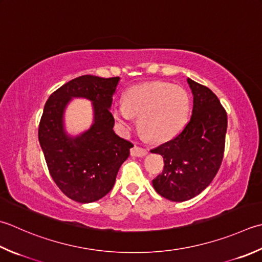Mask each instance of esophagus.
Returning <instances> with one entry per match:
<instances>
[{
	"label": "esophagus",
	"mask_w": 262,
	"mask_h": 262,
	"mask_svg": "<svg viewBox=\"0 0 262 262\" xmlns=\"http://www.w3.org/2000/svg\"><path fill=\"white\" fill-rule=\"evenodd\" d=\"M147 150L144 147H141V146H137L134 145L130 148V156L133 157H144L147 155Z\"/></svg>",
	"instance_id": "34e87169"
}]
</instances>
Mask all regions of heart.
<instances>
[{"label": "heart", "mask_w": 262, "mask_h": 262, "mask_svg": "<svg viewBox=\"0 0 262 262\" xmlns=\"http://www.w3.org/2000/svg\"><path fill=\"white\" fill-rule=\"evenodd\" d=\"M189 96L181 86L151 81L128 90L124 102L114 106L116 121L127 129L134 117L147 138L155 142L170 140L185 125L189 112Z\"/></svg>", "instance_id": "b5f03b06"}]
</instances>
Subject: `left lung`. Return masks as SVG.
<instances>
[{"instance_id": "1", "label": "left lung", "mask_w": 262, "mask_h": 262, "mask_svg": "<svg viewBox=\"0 0 262 262\" xmlns=\"http://www.w3.org/2000/svg\"><path fill=\"white\" fill-rule=\"evenodd\" d=\"M193 94L192 117L172 140L151 150L163 157L165 166L152 181L158 194L183 202L209 186L222 165L227 114L213 92L187 78Z\"/></svg>"}]
</instances>
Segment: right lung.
<instances>
[{
    "instance_id": "add662e5",
    "label": "right lung",
    "mask_w": 262,
    "mask_h": 262,
    "mask_svg": "<svg viewBox=\"0 0 262 262\" xmlns=\"http://www.w3.org/2000/svg\"><path fill=\"white\" fill-rule=\"evenodd\" d=\"M119 80V77H77L53 92L44 106L38 141L50 175L64 195L79 203L95 202L111 191L118 170L134 146L114 130L110 107ZM74 97L92 101L95 119L90 130L69 137L63 114Z\"/></svg>"
}]
</instances>
